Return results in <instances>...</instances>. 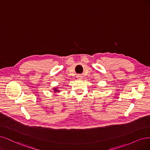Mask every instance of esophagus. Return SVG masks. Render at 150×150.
I'll use <instances>...</instances> for the list:
<instances>
[{"label": "esophagus", "instance_id": "1", "mask_svg": "<svg viewBox=\"0 0 150 150\" xmlns=\"http://www.w3.org/2000/svg\"><path fill=\"white\" fill-rule=\"evenodd\" d=\"M76 78H77V79H79V80H80L81 79V76H80V75H78L76 76Z\"/></svg>", "mask_w": 150, "mask_h": 150}]
</instances>
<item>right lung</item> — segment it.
<instances>
[{
	"label": "right lung",
	"mask_w": 150,
	"mask_h": 150,
	"mask_svg": "<svg viewBox=\"0 0 150 150\" xmlns=\"http://www.w3.org/2000/svg\"><path fill=\"white\" fill-rule=\"evenodd\" d=\"M58 86H57V87H54L53 89H52V90L54 91V93H56V92H58V93H59L60 92V90L58 89Z\"/></svg>",
	"instance_id": "add662e5"
}]
</instances>
